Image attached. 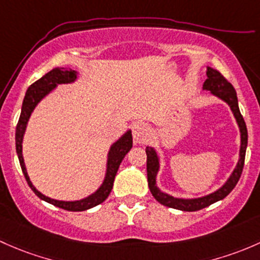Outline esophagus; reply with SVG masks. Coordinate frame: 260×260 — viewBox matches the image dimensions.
<instances>
[{
	"label": "esophagus",
	"mask_w": 260,
	"mask_h": 260,
	"mask_svg": "<svg viewBox=\"0 0 260 260\" xmlns=\"http://www.w3.org/2000/svg\"><path fill=\"white\" fill-rule=\"evenodd\" d=\"M150 131L148 125L144 122H138L133 126V138L134 141L138 144H144L149 139Z\"/></svg>",
	"instance_id": "esophagus-1"
}]
</instances>
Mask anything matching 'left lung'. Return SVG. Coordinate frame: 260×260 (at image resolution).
<instances>
[{
  "mask_svg": "<svg viewBox=\"0 0 260 260\" xmlns=\"http://www.w3.org/2000/svg\"><path fill=\"white\" fill-rule=\"evenodd\" d=\"M208 79L204 82V89L211 91V93L216 95L218 98L223 99L224 101L229 104L232 108V111L234 112V116L237 119L238 124H239L240 133H242V145H240V159L238 162L237 168L233 171L232 176L229 180L226 181L225 185L219 190H216L213 194L208 195V197L200 198V199H191V200H184V199H176V198L170 197V195L164 194L160 191L155 185V176H156L157 169H159V160H157L156 152L152 149L146 148V171H148V181L149 188L151 191L152 197L160 203V204L165 205L168 208H173V209H179L184 211H197L204 208L209 207L213 203L218 202V200L224 199L226 195L235 188V185L239 181L240 176H242L243 168H244V160H245V151H247V144H248V130L247 125H245L243 115L240 114L239 106H238V99L237 92H235L233 85L228 81L226 77H224L218 70L214 69H208Z\"/></svg>",
  "mask_w": 260,
  "mask_h": 260,
  "instance_id": "obj_1",
  "label": "left lung"
}]
</instances>
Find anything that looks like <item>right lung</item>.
I'll list each match as a JSON object with an SVG mask.
<instances>
[{
    "label": "right lung",
    "mask_w": 260,
    "mask_h": 260,
    "mask_svg": "<svg viewBox=\"0 0 260 260\" xmlns=\"http://www.w3.org/2000/svg\"><path fill=\"white\" fill-rule=\"evenodd\" d=\"M75 79H76V74H75L74 70H65V69L56 68V69H52L50 72H47L46 75H44L41 79L35 81L34 84L28 87L27 91H26L25 99H23L22 110H21L20 119H18L17 126H16V151H17L21 169H22V173L23 175H25L28 186H30L32 191H34L40 199L45 200V202L50 203V204L55 205V207L61 208V209H65L69 211H82L101 204V203H103L111 192L112 185H114V179L117 173V169H119L120 164H121L125 155H126L127 152L130 151V149L133 148V136H131L130 131L125 134V135L122 136L117 143H115L114 145H112L110 154H109L108 173H106L105 181H104V184L101 185V188L99 189L95 194L90 195L89 198L80 200V202H58V200L50 199V198L45 197V195H42L41 192L37 191V190L35 189V186L31 184L30 179H28L27 173H26L25 162H23V157H22L23 133H25L28 117H30L31 112L35 109V106L37 105V103H39V101L41 100L47 92H50V91L56 86V84H66V82L74 81Z\"/></svg>",
    "instance_id": "1"
}]
</instances>
